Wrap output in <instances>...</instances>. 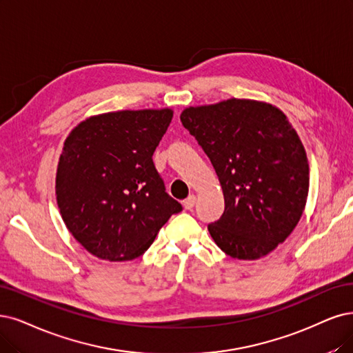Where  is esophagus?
I'll return each mask as SVG.
<instances>
[{
	"mask_svg": "<svg viewBox=\"0 0 353 353\" xmlns=\"http://www.w3.org/2000/svg\"><path fill=\"white\" fill-rule=\"evenodd\" d=\"M194 203H196V196H194V194H190L189 198H186L185 201H183V205H185V208L188 211H190V210H193V206H194Z\"/></svg>",
	"mask_w": 353,
	"mask_h": 353,
	"instance_id": "obj_1",
	"label": "esophagus"
}]
</instances>
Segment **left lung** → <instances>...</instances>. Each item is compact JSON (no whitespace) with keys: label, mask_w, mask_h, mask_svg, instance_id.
<instances>
[{"label":"left lung","mask_w":353,"mask_h":353,"mask_svg":"<svg viewBox=\"0 0 353 353\" xmlns=\"http://www.w3.org/2000/svg\"><path fill=\"white\" fill-rule=\"evenodd\" d=\"M180 121L211 160L225 210L208 225L225 254L254 260L275 250L296 227L308 196L301 139L276 108L230 99L189 108Z\"/></svg>","instance_id":"obj_1"}]
</instances>
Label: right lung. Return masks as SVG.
I'll return each mask as SVG.
<instances>
[{"instance_id": "right-lung-1", "label": "right lung", "mask_w": 353, "mask_h": 353, "mask_svg": "<svg viewBox=\"0 0 353 353\" xmlns=\"http://www.w3.org/2000/svg\"><path fill=\"white\" fill-rule=\"evenodd\" d=\"M172 117L170 109L110 112L81 122L65 141L57 201L88 253L109 262L137 259L183 210L152 161Z\"/></svg>"}]
</instances>
